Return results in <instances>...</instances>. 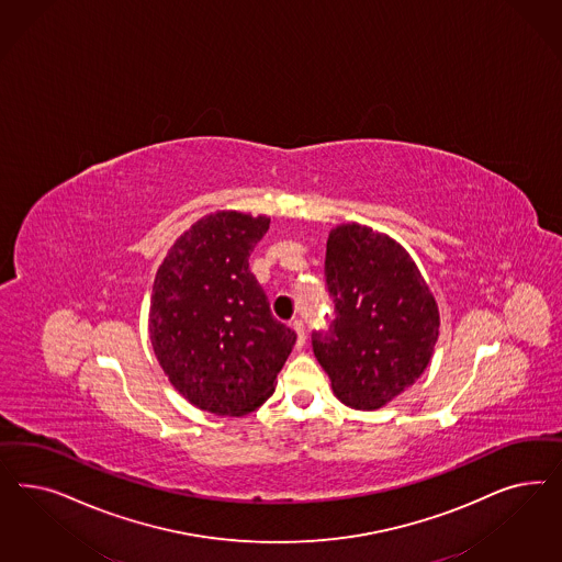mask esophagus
Instances as JSON below:
<instances>
[{
    "label": "esophagus",
    "mask_w": 562,
    "mask_h": 562,
    "mask_svg": "<svg viewBox=\"0 0 562 562\" xmlns=\"http://www.w3.org/2000/svg\"><path fill=\"white\" fill-rule=\"evenodd\" d=\"M291 326H293V330H295V335H297V345L302 347V345L306 344V326H304L302 321H293Z\"/></svg>",
    "instance_id": "1"
}]
</instances>
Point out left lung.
I'll list each match as a JSON object with an SVG mask.
<instances>
[{
    "instance_id": "left-lung-1",
    "label": "left lung",
    "mask_w": 562,
    "mask_h": 562,
    "mask_svg": "<svg viewBox=\"0 0 562 562\" xmlns=\"http://www.w3.org/2000/svg\"><path fill=\"white\" fill-rule=\"evenodd\" d=\"M335 321L312 349L335 397L372 412L401 395L432 360L440 316L416 262L393 237L347 223L326 239Z\"/></svg>"
}]
</instances>
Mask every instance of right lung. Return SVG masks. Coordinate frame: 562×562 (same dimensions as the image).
<instances>
[{"mask_svg":"<svg viewBox=\"0 0 562 562\" xmlns=\"http://www.w3.org/2000/svg\"><path fill=\"white\" fill-rule=\"evenodd\" d=\"M269 223L237 211L200 218L176 239L153 283L155 356L181 397L217 416H246L271 397L295 344L248 265Z\"/></svg>","mask_w":562,"mask_h":562,"instance_id":"1","label":"right lung"}]
</instances>
